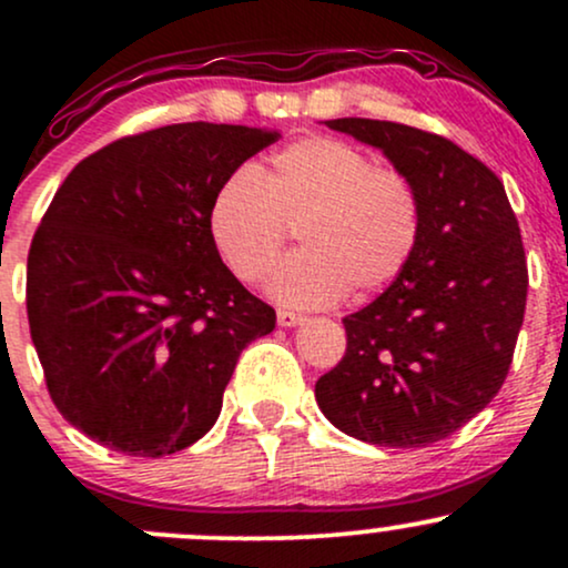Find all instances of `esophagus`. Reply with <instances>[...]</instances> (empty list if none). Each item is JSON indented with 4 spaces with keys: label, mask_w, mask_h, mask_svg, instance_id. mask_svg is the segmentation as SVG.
<instances>
[{
    "label": "esophagus",
    "mask_w": 568,
    "mask_h": 568,
    "mask_svg": "<svg viewBox=\"0 0 568 568\" xmlns=\"http://www.w3.org/2000/svg\"><path fill=\"white\" fill-rule=\"evenodd\" d=\"M304 321H306V317L298 315V312L277 310V325H283V328H293V325H302Z\"/></svg>",
    "instance_id": "esophagus-1"
}]
</instances>
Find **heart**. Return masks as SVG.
Instances as JSON below:
<instances>
[{
  "label": "heart",
  "instance_id": "1",
  "mask_svg": "<svg viewBox=\"0 0 568 568\" xmlns=\"http://www.w3.org/2000/svg\"><path fill=\"white\" fill-rule=\"evenodd\" d=\"M291 230L302 251L272 272L266 291L291 306H328L349 288L368 296L403 275L419 247L422 200L406 173L310 135L258 171L226 175L207 205L213 245L245 283L266 277Z\"/></svg>",
  "mask_w": 568,
  "mask_h": 568
}]
</instances>
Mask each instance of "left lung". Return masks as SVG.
I'll use <instances>...</instances> for the list:
<instances>
[{
  "mask_svg": "<svg viewBox=\"0 0 568 568\" xmlns=\"http://www.w3.org/2000/svg\"><path fill=\"white\" fill-rule=\"evenodd\" d=\"M325 125L414 181L422 237L403 275L344 317L347 352L317 379V406L357 440L429 446L480 414L510 371L529 291L518 219L497 175L443 135L361 116Z\"/></svg>",
  "mask_w": 568,
  "mask_h": 568,
  "instance_id": "left-lung-1",
  "label": "left lung"
}]
</instances>
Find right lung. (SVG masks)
<instances>
[{"label": "right lung", "mask_w": 568, "mask_h": 568, "mask_svg": "<svg viewBox=\"0 0 568 568\" xmlns=\"http://www.w3.org/2000/svg\"><path fill=\"white\" fill-rule=\"evenodd\" d=\"M277 130L181 122L67 175L31 240L26 312L48 393L101 446L165 456L221 414L237 357L275 310L221 262L207 205Z\"/></svg>", "instance_id": "1"}]
</instances>
